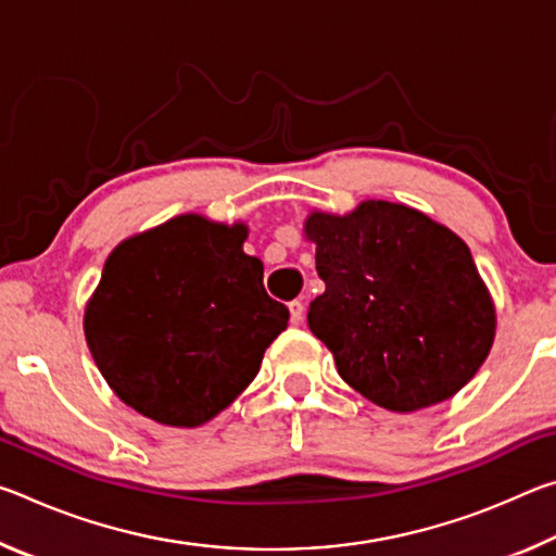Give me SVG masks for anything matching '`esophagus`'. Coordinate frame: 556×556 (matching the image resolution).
I'll list each match as a JSON object with an SVG mask.
<instances>
[{
    "label": "esophagus",
    "instance_id": "34e87169",
    "mask_svg": "<svg viewBox=\"0 0 556 556\" xmlns=\"http://www.w3.org/2000/svg\"><path fill=\"white\" fill-rule=\"evenodd\" d=\"M289 318L294 326L301 324V318H304V304L301 301H289Z\"/></svg>",
    "mask_w": 556,
    "mask_h": 556
}]
</instances>
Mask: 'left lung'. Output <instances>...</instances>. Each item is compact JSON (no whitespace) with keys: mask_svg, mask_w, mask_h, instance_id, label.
<instances>
[{"mask_svg":"<svg viewBox=\"0 0 556 556\" xmlns=\"http://www.w3.org/2000/svg\"><path fill=\"white\" fill-rule=\"evenodd\" d=\"M324 294L308 328L338 375L390 412L451 400L491 353L495 306L468 244L417 208L363 201L345 215L312 211Z\"/></svg>","mask_w":556,"mask_h":556,"instance_id":"obj_1","label":"left lung"}]
</instances>
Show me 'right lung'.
I'll return each instance as SVG.
<instances>
[{
	"label": "right lung",
	"mask_w": 556,
	"mask_h": 556,
	"mask_svg": "<svg viewBox=\"0 0 556 556\" xmlns=\"http://www.w3.org/2000/svg\"><path fill=\"white\" fill-rule=\"evenodd\" d=\"M244 223L176 215L122 240L88 299L83 331L117 397L166 427L193 429L255 380L289 308L244 255Z\"/></svg>",
	"instance_id": "add662e5"
}]
</instances>
